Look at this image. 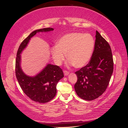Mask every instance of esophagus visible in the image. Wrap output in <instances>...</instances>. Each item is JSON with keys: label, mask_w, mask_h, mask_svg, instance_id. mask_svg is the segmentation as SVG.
I'll use <instances>...</instances> for the list:
<instances>
[{"label": "esophagus", "mask_w": 128, "mask_h": 128, "mask_svg": "<svg viewBox=\"0 0 128 128\" xmlns=\"http://www.w3.org/2000/svg\"><path fill=\"white\" fill-rule=\"evenodd\" d=\"M64 76H67V75H68V74H69V72H68L66 71V70H64Z\"/></svg>", "instance_id": "obj_1"}]
</instances>
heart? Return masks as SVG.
Segmentation results:
<instances>
[{"instance_id":"obj_1","label":"heart","mask_w":128,"mask_h":128,"mask_svg":"<svg viewBox=\"0 0 128 128\" xmlns=\"http://www.w3.org/2000/svg\"><path fill=\"white\" fill-rule=\"evenodd\" d=\"M94 40L90 34L72 32L64 34L51 50L54 62L61 65L67 56V64L84 67L90 62L94 48Z\"/></svg>"}]
</instances>
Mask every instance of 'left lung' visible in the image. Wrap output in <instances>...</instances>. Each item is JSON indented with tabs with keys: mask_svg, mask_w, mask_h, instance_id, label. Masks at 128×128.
<instances>
[{
	"mask_svg": "<svg viewBox=\"0 0 128 128\" xmlns=\"http://www.w3.org/2000/svg\"><path fill=\"white\" fill-rule=\"evenodd\" d=\"M94 49L88 64L75 72L74 88L77 96L86 100L98 98L106 91L113 72V59L108 42L96 32Z\"/></svg>",
	"mask_w": 128,
	"mask_h": 128,
	"instance_id": "8db88e82",
	"label": "left lung"
}]
</instances>
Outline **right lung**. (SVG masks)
Returning <instances> with one entry per match:
<instances>
[{"mask_svg": "<svg viewBox=\"0 0 128 128\" xmlns=\"http://www.w3.org/2000/svg\"><path fill=\"white\" fill-rule=\"evenodd\" d=\"M54 30L52 28L34 31L22 42L17 52L15 62L16 78L24 94L35 102L44 104L51 100L56 95V85L64 77L62 70L58 66L48 64L37 74L27 75L21 68V55L30 40L37 33L48 32Z\"/></svg>", "mask_w": 128, "mask_h": 128, "instance_id": "right-lung-1", "label": "right lung"}]
</instances>
